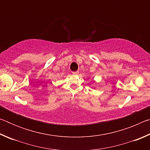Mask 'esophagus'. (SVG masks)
Masks as SVG:
<instances>
[{
  "label": "esophagus",
  "instance_id": "esophagus-1",
  "mask_svg": "<svg viewBox=\"0 0 150 150\" xmlns=\"http://www.w3.org/2000/svg\"><path fill=\"white\" fill-rule=\"evenodd\" d=\"M79 72L78 71H74V72H73V75H78V74H79Z\"/></svg>",
  "mask_w": 150,
  "mask_h": 150
}]
</instances>
